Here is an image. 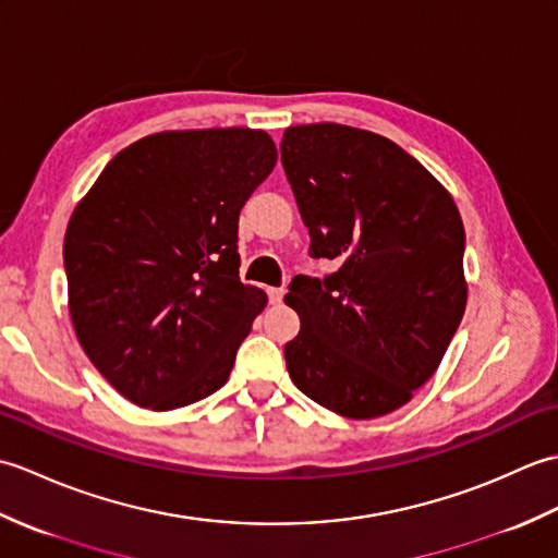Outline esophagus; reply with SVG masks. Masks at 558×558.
Masks as SVG:
<instances>
[{"label":"esophagus","mask_w":558,"mask_h":558,"mask_svg":"<svg viewBox=\"0 0 558 558\" xmlns=\"http://www.w3.org/2000/svg\"><path fill=\"white\" fill-rule=\"evenodd\" d=\"M282 294H286V290H282V288H268L270 304H280L282 302Z\"/></svg>","instance_id":"obj_1"}]
</instances>
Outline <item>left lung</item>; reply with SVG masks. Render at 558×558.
I'll use <instances>...</instances> for the list:
<instances>
[{"label": "left lung", "instance_id": "1", "mask_svg": "<svg viewBox=\"0 0 558 558\" xmlns=\"http://www.w3.org/2000/svg\"><path fill=\"white\" fill-rule=\"evenodd\" d=\"M280 150L312 254L338 260L333 276H298L286 294L302 322L286 345L290 378L342 417H384L434 376L465 312L458 206L366 129L290 126Z\"/></svg>", "mask_w": 558, "mask_h": 558}]
</instances>
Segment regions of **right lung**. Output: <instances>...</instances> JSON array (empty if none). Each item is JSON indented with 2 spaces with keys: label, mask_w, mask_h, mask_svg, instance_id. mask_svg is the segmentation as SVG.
Returning a JSON list of instances; mask_svg holds the SVG:
<instances>
[{
  "label": "right lung",
  "mask_w": 558,
  "mask_h": 558,
  "mask_svg": "<svg viewBox=\"0 0 558 558\" xmlns=\"http://www.w3.org/2000/svg\"><path fill=\"white\" fill-rule=\"evenodd\" d=\"M276 160L260 129L150 134L117 153L71 213V324L134 405L186 408L228 381L268 304L240 282V210Z\"/></svg>",
  "instance_id": "1"
}]
</instances>
